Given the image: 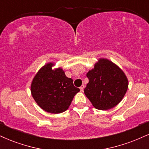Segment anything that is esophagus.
<instances>
[{"label":"esophagus","instance_id":"obj_1","mask_svg":"<svg viewBox=\"0 0 149 149\" xmlns=\"http://www.w3.org/2000/svg\"><path fill=\"white\" fill-rule=\"evenodd\" d=\"M80 90L81 92H83V90H84V85H81V86L80 87Z\"/></svg>","mask_w":149,"mask_h":149}]
</instances>
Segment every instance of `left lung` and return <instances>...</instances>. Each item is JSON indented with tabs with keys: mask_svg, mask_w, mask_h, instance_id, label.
Returning <instances> with one entry per match:
<instances>
[{
	"mask_svg": "<svg viewBox=\"0 0 149 149\" xmlns=\"http://www.w3.org/2000/svg\"><path fill=\"white\" fill-rule=\"evenodd\" d=\"M87 77L89 83L84 90L85 95L99 110L115 107L127 90V76L120 68L107 59H99Z\"/></svg>",
	"mask_w": 149,
	"mask_h": 149,
	"instance_id": "left-lung-1",
	"label": "left lung"
}]
</instances>
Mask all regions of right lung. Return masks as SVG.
<instances>
[{
    "label": "right lung",
    "mask_w": 149,
    "mask_h": 149,
    "mask_svg": "<svg viewBox=\"0 0 149 149\" xmlns=\"http://www.w3.org/2000/svg\"><path fill=\"white\" fill-rule=\"evenodd\" d=\"M54 64L47 63L38 71L31 85V95L38 105L45 111L60 113L69 109L80 89L65 75L61 68L52 69Z\"/></svg>",
    "instance_id": "right-lung-1"
}]
</instances>
